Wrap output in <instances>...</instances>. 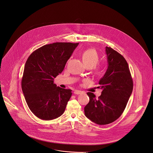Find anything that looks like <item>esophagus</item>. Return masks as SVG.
<instances>
[{"label": "esophagus", "instance_id": "esophagus-1", "mask_svg": "<svg viewBox=\"0 0 153 153\" xmlns=\"http://www.w3.org/2000/svg\"><path fill=\"white\" fill-rule=\"evenodd\" d=\"M74 93L75 94H80L82 93V91H79V90H75V91H74Z\"/></svg>", "mask_w": 153, "mask_h": 153}]
</instances>
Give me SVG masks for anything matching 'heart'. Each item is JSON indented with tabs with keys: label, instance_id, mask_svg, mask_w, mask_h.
Returning <instances> with one entry per match:
<instances>
[{
	"label": "heart",
	"instance_id": "heart-1",
	"mask_svg": "<svg viewBox=\"0 0 153 153\" xmlns=\"http://www.w3.org/2000/svg\"><path fill=\"white\" fill-rule=\"evenodd\" d=\"M82 60L84 64L91 68L94 67L99 61V56L97 51L94 49H88L84 51L82 55ZM97 73H100L97 70Z\"/></svg>",
	"mask_w": 153,
	"mask_h": 153
}]
</instances>
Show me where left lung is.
I'll use <instances>...</instances> for the list:
<instances>
[{
	"label": "left lung",
	"mask_w": 153,
	"mask_h": 153,
	"mask_svg": "<svg viewBox=\"0 0 153 153\" xmlns=\"http://www.w3.org/2000/svg\"><path fill=\"white\" fill-rule=\"evenodd\" d=\"M108 69L99 80L102 94L97 99L88 92L90 100L85 107L86 117L99 125L114 122L122 115L133 89L128 64L117 51L106 47Z\"/></svg>",
	"instance_id": "left-lung-1"
}]
</instances>
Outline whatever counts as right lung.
Listing matches in <instances>:
<instances>
[{
    "label": "right lung",
    "mask_w": 153,
    "mask_h": 153,
    "mask_svg": "<svg viewBox=\"0 0 153 153\" xmlns=\"http://www.w3.org/2000/svg\"><path fill=\"white\" fill-rule=\"evenodd\" d=\"M79 43L55 42L35 50L26 61L22 90L31 112L48 121L64 113L72 91L54 83Z\"/></svg>",
    "instance_id": "1"
}]
</instances>
